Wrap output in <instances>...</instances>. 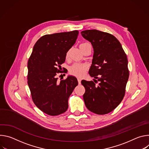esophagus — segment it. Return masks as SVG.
<instances>
[{
	"mask_svg": "<svg viewBox=\"0 0 149 149\" xmlns=\"http://www.w3.org/2000/svg\"><path fill=\"white\" fill-rule=\"evenodd\" d=\"M81 79H80V78H78V84H81Z\"/></svg>",
	"mask_w": 149,
	"mask_h": 149,
	"instance_id": "34e87169",
	"label": "esophagus"
}]
</instances>
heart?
<instances>
[{"label": "heart", "instance_id": "obj_1", "mask_svg": "<svg viewBox=\"0 0 149 149\" xmlns=\"http://www.w3.org/2000/svg\"><path fill=\"white\" fill-rule=\"evenodd\" d=\"M87 43H82L79 45V47L81 46L87 44ZM69 55V52H68L66 54V57L68 58ZM87 69V66L85 64H78V63H76V64L73 65L70 69V72L71 75L78 77V78H82L85 73H86V71Z\"/></svg>", "mask_w": 149, "mask_h": 149}]
</instances>
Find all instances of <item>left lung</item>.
<instances>
[{
  "instance_id": "left-lung-1",
  "label": "left lung",
  "mask_w": 149,
  "mask_h": 149,
  "mask_svg": "<svg viewBox=\"0 0 149 149\" xmlns=\"http://www.w3.org/2000/svg\"><path fill=\"white\" fill-rule=\"evenodd\" d=\"M82 36L94 49L89 74L93 81L82 80L83 95L87 108L97 114L113 111L123 100L129 77L128 60L120 42L113 35L96 29L86 30ZM98 81L99 83L96 85Z\"/></svg>"
}]
</instances>
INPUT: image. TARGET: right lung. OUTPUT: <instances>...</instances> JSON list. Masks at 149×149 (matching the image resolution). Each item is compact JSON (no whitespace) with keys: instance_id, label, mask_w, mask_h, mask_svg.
Listing matches in <instances>:
<instances>
[{"instance_id":"1","label":"right lung","mask_w":149,"mask_h":149,"mask_svg":"<svg viewBox=\"0 0 149 149\" xmlns=\"http://www.w3.org/2000/svg\"><path fill=\"white\" fill-rule=\"evenodd\" d=\"M79 32L73 31L40 38L28 62V84L32 100L42 112L58 116L68 108V98L78 85L77 79L68 76L58 82L56 75L66 54L74 45Z\"/></svg>"}]
</instances>
